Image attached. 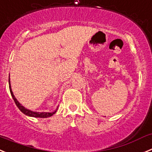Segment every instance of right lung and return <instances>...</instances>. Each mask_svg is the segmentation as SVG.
Returning a JSON list of instances; mask_svg holds the SVG:
<instances>
[{
	"instance_id": "1",
	"label": "right lung",
	"mask_w": 152,
	"mask_h": 152,
	"mask_svg": "<svg viewBox=\"0 0 152 152\" xmlns=\"http://www.w3.org/2000/svg\"><path fill=\"white\" fill-rule=\"evenodd\" d=\"M9 87H10V91L11 96H12V99H13V100H14L16 106L19 108V109L21 111H22V113L25 114V115H27V116L33 117V118H48V117L52 116L53 115H54V114L56 112V110H57V108H58V107H57L56 110V111H53V112H38V111H31V110L28 109V108H25V107L23 106L22 105H21V104L19 102V101L16 99V98L15 97V96L13 95V93H12V89H11L10 80V76H9Z\"/></svg>"
}]
</instances>
